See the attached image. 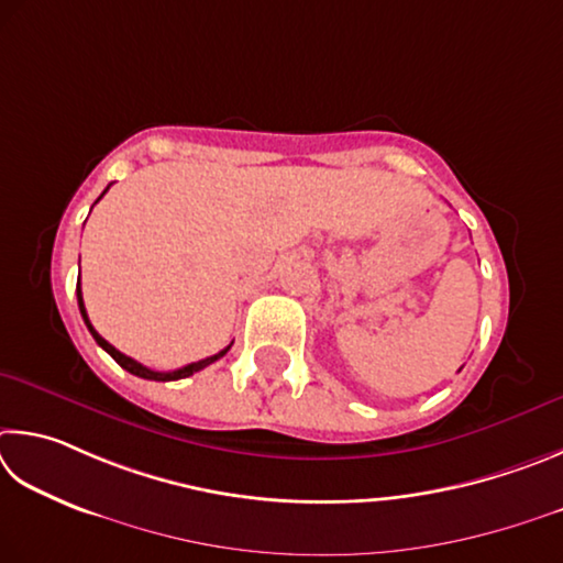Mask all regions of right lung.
I'll use <instances>...</instances> for the list:
<instances>
[{"instance_id": "obj_1", "label": "right lung", "mask_w": 563, "mask_h": 563, "mask_svg": "<svg viewBox=\"0 0 563 563\" xmlns=\"http://www.w3.org/2000/svg\"><path fill=\"white\" fill-rule=\"evenodd\" d=\"M108 190V187H106ZM103 190V192H106ZM103 197V195H101ZM101 197H98V200H101ZM96 200V202H98ZM76 297H78V309H81V317H84V321H86V327H88V331H91V336L96 339V343L98 346H101L108 356H111L118 366L121 368H125L128 373H133V376H137V378H147V380H180V378H187V376H192V373H197V371H202V368H207L210 366V363H214V361H220L227 351L232 349V343L227 349H222L220 353H214V356H210V358H202V361H195V363H187V366H183V368H177V371H167V373H163V371H151V368H145L143 363H137V361H133V358H128L125 353H121L118 349H113L111 343H108L103 336H98V331L91 327V321H88V313H86V307H84V297H81V282L76 284Z\"/></svg>"}]
</instances>
